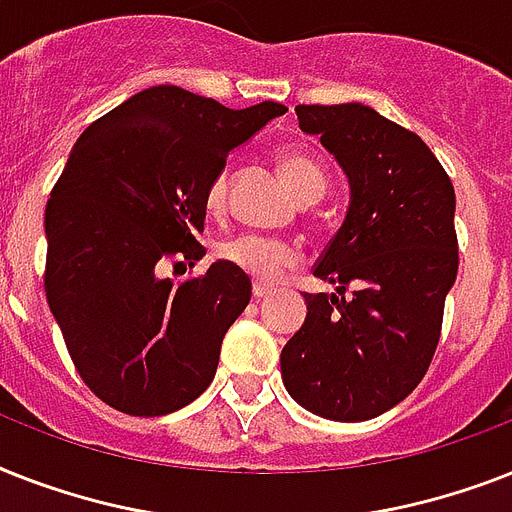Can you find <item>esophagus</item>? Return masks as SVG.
<instances>
[{
	"mask_svg": "<svg viewBox=\"0 0 512 512\" xmlns=\"http://www.w3.org/2000/svg\"><path fill=\"white\" fill-rule=\"evenodd\" d=\"M269 293H272V288H267V285H261V282H253V298H256V301H261V298H267Z\"/></svg>",
	"mask_w": 512,
	"mask_h": 512,
	"instance_id": "obj_1",
	"label": "esophagus"
}]
</instances>
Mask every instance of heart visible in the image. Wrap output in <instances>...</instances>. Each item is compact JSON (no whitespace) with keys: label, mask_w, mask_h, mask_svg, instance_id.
<instances>
[{"label":"heart","mask_w":512,"mask_h":512,"mask_svg":"<svg viewBox=\"0 0 512 512\" xmlns=\"http://www.w3.org/2000/svg\"><path fill=\"white\" fill-rule=\"evenodd\" d=\"M280 174L301 203H314L325 192V174L317 161L301 150H285L280 155ZM224 203H227V171H219L206 190V206L208 211H222ZM219 259L251 280L272 285L288 269L296 267L301 253L296 245L280 237L237 235L219 245Z\"/></svg>","instance_id":"b5f03b06"}]
</instances>
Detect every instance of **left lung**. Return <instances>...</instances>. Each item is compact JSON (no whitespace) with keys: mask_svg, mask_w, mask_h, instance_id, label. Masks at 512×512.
<instances>
[{"mask_svg":"<svg viewBox=\"0 0 512 512\" xmlns=\"http://www.w3.org/2000/svg\"><path fill=\"white\" fill-rule=\"evenodd\" d=\"M349 177L351 200L304 293L306 320L280 354L304 410L338 423L378 418L415 391L457 277L455 187L418 134L362 102L296 105Z\"/></svg>","mask_w":512,"mask_h":512,"instance_id":"obj_1","label":"left lung"}]
</instances>
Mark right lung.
I'll return each instance as SVG.
<instances>
[{"label":"right lung","instance_id":"obj_1","mask_svg":"<svg viewBox=\"0 0 512 512\" xmlns=\"http://www.w3.org/2000/svg\"><path fill=\"white\" fill-rule=\"evenodd\" d=\"M232 110L161 84L97 118L73 145L44 211V290L81 380L113 410L158 418L214 380L224 333L251 301L227 261L171 282L206 248V190L227 153L285 113Z\"/></svg>","mask_w":512,"mask_h":512}]
</instances>
